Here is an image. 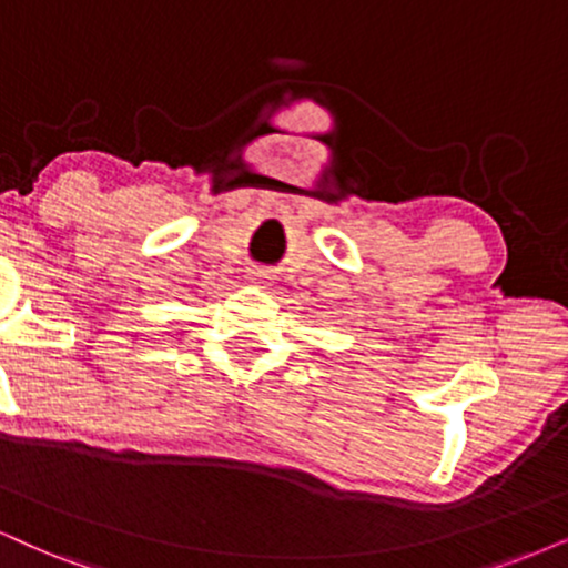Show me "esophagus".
<instances>
[{
  "instance_id": "1",
  "label": "esophagus",
  "mask_w": 568,
  "mask_h": 568,
  "mask_svg": "<svg viewBox=\"0 0 568 568\" xmlns=\"http://www.w3.org/2000/svg\"><path fill=\"white\" fill-rule=\"evenodd\" d=\"M250 278H252V282H255V284H265V282H268V273H265L263 268L250 271Z\"/></svg>"
}]
</instances>
